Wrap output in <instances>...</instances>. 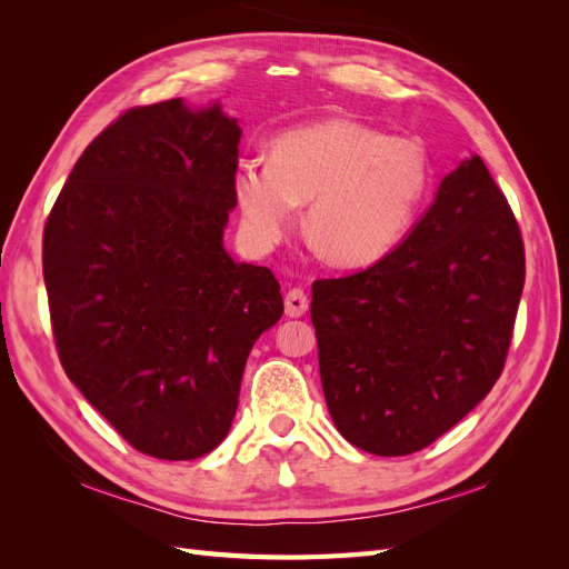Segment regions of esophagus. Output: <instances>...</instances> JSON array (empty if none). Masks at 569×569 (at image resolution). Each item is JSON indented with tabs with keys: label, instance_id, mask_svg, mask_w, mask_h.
I'll use <instances>...</instances> for the list:
<instances>
[{
	"label": "esophagus",
	"instance_id": "obj_1",
	"mask_svg": "<svg viewBox=\"0 0 569 569\" xmlns=\"http://www.w3.org/2000/svg\"><path fill=\"white\" fill-rule=\"evenodd\" d=\"M308 311V297L303 295V289H289L284 297V313L289 318H301Z\"/></svg>",
	"mask_w": 569,
	"mask_h": 569
}]
</instances>
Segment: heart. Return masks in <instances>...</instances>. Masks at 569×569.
Segmentation results:
<instances>
[{
	"label": "heart",
	"mask_w": 569,
	"mask_h": 569,
	"mask_svg": "<svg viewBox=\"0 0 569 569\" xmlns=\"http://www.w3.org/2000/svg\"><path fill=\"white\" fill-rule=\"evenodd\" d=\"M432 163L420 140L389 137L351 118L282 132L270 161L242 159L232 176L239 228L256 251L291 232L308 201L306 232L337 266H370L399 247L422 211Z\"/></svg>",
	"instance_id": "b5f03b06"
}]
</instances>
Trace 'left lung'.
Listing matches in <instances>:
<instances>
[{
	"mask_svg": "<svg viewBox=\"0 0 569 569\" xmlns=\"http://www.w3.org/2000/svg\"><path fill=\"white\" fill-rule=\"evenodd\" d=\"M522 287L518 220L472 153L382 261L313 282L320 380L339 435L375 456H408L449 432L501 377Z\"/></svg>",
	"mask_w": 569,
	"mask_h": 569,
	"instance_id": "8db88e82",
	"label": "left lung"
}]
</instances>
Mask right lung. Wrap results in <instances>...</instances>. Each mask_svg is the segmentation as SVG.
<instances>
[{"mask_svg": "<svg viewBox=\"0 0 569 569\" xmlns=\"http://www.w3.org/2000/svg\"><path fill=\"white\" fill-rule=\"evenodd\" d=\"M242 128L220 104L137 107L82 151L42 270L59 360L132 449L194 460L228 437L280 282L222 247Z\"/></svg>", "mask_w": 569, "mask_h": 569, "instance_id": "1", "label": "right lung"}]
</instances>
